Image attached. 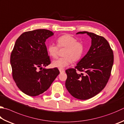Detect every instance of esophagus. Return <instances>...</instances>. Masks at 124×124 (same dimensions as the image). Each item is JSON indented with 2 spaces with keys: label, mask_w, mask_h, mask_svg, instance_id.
Returning a JSON list of instances; mask_svg holds the SVG:
<instances>
[{
  "label": "esophagus",
  "mask_w": 124,
  "mask_h": 124,
  "mask_svg": "<svg viewBox=\"0 0 124 124\" xmlns=\"http://www.w3.org/2000/svg\"><path fill=\"white\" fill-rule=\"evenodd\" d=\"M60 73H64V70H60Z\"/></svg>",
  "instance_id": "esophagus-1"
}]
</instances>
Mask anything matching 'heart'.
<instances>
[{"instance_id": "heart-1", "label": "heart", "mask_w": 124, "mask_h": 124, "mask_svg": "<svg viewBox=\"0 0 124 124\" xmlns=\"http://www.w3.org/2000/svg\"><path fill=\"white\" fill-rule=\"evenodd\" d=\"M76 39L72 36L66 34L58 37L57 39V46L60 48H66L63 53L64 57L53 61V66L59 69H63L70 64L72 62L77 61L82 57L84 51V46L82 43L76 41ZM54 44H50L48 46L49 54L53 58L57 57L58 48Z\"/></svg>"}]
</instances>
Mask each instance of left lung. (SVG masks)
<instances>
[{
    "instance_id": "obj_1",
    "label": "left lung",
    "mask_w": 124,
    "mask_h": 124,
    "mask_svg": "<svg viewBox=\"0 0 124 124\" xmlns=\"http://www.w3.org/2000/svg\"><path fill=\"white\" fill-rule=\"evenodd\" d=\"M84 33L91 38V46L75 69L66 70V88L72 96L80 100L89 99L104 88L111 75L114 61L113 51L104 37L87 31L76 34ZM76 70L84 71L85 74H78Z\"/></svg>"
}]
</instances>
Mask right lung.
Wrapping results in <instances>:
<instances>
[{
	"label": "right lung",
	"instance_id": "add662e5",
	"mask_svg": "<svg viewBox=\"0 0 124 124\" xmlns=\"http://www.w3.org/2000/svg\"><path fill=\"white\" fill-rule=\"evenodd\" d=\"M54 34L50 30L37 29L24 32L16 41L10 57L12 76L26 95L35 96L44 93L60 74L57 68L42 67L50 64L45 42Z\"/></svg>",
	"mask_w": 124,
	"mask_h": 124
}]
</instances>
